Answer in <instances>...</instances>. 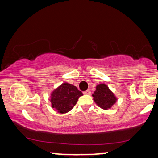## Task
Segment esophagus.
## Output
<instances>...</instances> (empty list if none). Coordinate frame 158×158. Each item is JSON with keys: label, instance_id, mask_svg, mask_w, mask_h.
I'll list each match as a JSON object with an SVG mask.
<instances>
[{"label": "esophagus", "instance_id": "esophagus-1", "mask_svg": "<svg viewBox=\"0 0 158 158\" xmlns=\"http://www.w3.org/2000/svg\"><path fill=\"white\" fill-rule=\"evenodd\" d=\"M83 94H87V95H89V94H90V90L88 89L87 90H85V91L83 92Z\"/></svg>", "mask_w": 158, "mask_h": 158}]
</instances>
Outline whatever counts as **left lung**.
<instances>
[{"label": "left lung", "instance_id": "obj_1", "mask_svg": "<svg viewBox=\"0 0 158 158\" xmlns=\"http://www.w3.org/2000/svg\"><path fill=\"white\" fill-rule=\"evenodd\" d=\"M93 94L94 102L101 108L107 110L111 108L117 101V98L114 95L108 87L105 84L98 85Z\"/></svg>", "mask_w": 158, "mask_h": 158}]
</instances>
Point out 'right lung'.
<instances>
[{
  "instance_id": "add662e5",
  "label": "right lung",
  "mask_w": 158,
  "mask_h": 158,
  "mask_svg": "<svg viewBox=\"0 0 158 158\" xmlns=\"http://www.w3.org/2000/svg\"><path fill=\"white\" fill-rule=\"evenodd\" d=\"M82 95L77 87L64 82L52 91L50 96V102L52 108L57 110L59 113L64 114L73 108L79 97Z\"/></svg>"
}]
</instances>
